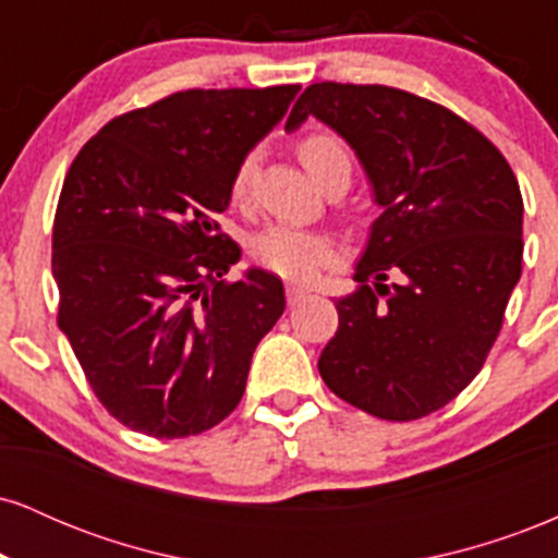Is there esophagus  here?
<instances>
[{
    "label": "esophagus",
    "instance_id": "34e87169",
    "mask_svg": "<svg viewBox=\"0 0 558 558\" xmlns=\"http://www.w3.org/2000/svg\"><path fill=\"white\" fill-rule=\"evenodd\" d=\"M286 296H288V304L296 306V304H301V301H304L306 296H310V291H306V288H301V286H288V288H286Z\"/></svg>",
    "mask_w": 558,
    "mask_h": 558
}]
</instances>
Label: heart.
<instances>
[{"label": "heart", "mask_w": 558, "mask_h": 558, "mask_svg": "<svg viewBox=\"0 0 558 558\" xmlns=\"http://www.w3.org/2000/svg\"><path fill=\"white\" fill-rule=\"evenodd\" d=\"M299 159L304 162L306 172L323 185L332 181H343L349 185L351 178V149L341 136L330 131L306 133L299 141ZM254 178V157L241 159L239 168L230 181V196L235 204H246L252 196ZM248 252L257 265L265 267L280 278L293 280V283H310L325 267L338 262V246L330 235L317 233V230H304L293 226H267L254 235L248 243Z\"/></svg>", "instance_id": "1"}]
</instances>
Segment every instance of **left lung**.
<instances>
[{
    "label": "left lung",
    "instance_id": "obj_1",
    "mask_svg": "<svg viewBox=\"0 0 558 558\" xmlns=\"http://www.w3.org/2000/svg\"><path fill=\"white\" fill-rule=\"evenodd\" d=\"M306 118L345 138L383 209L319 375L362 412L420 420L457 399L496 343L522 275L520 183L466 120L401 88L312 83L286 131Z\"/></svg>",
    "mask_w": 558,
    "mask_h": 558
}]
</instances>
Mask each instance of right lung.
Segmentation results:
<instances>
[{
	"mask_svg": "<svg viewBox=\"0 0 558 558\" xmlns=\"http://www.w3.org/2000/svg\"><path fill=\"white\" fill-rule=\"evenodd\" d=\"M299 88L170 94L110 120L70 165L52 230L57 323L131 430L185 438L239 407L286 293L259 267L222 280L241 248L217 215Z\"/></svg>",
	"mask_w": 558,
	"mask_h": 558,
	"instance_id": "obj_1",
	"label": "right lung"
}]
</instances>
